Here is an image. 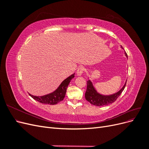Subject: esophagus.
Segmentation results:
<instances>
[{
	"label": "esophagus",
	"instance_id": "obj_1",
	"mask_svg": "<svg viewBox=\"0 0 149 149\" xmlns=\"http://www.w3.org/2000/svg\"><path fill=\"white\" fill-rule=\"evenodd\" d=\"M84 71V68L83 67H82V66L79 67L78 68V70H77V71H76V73H77V75L78 76L82 75Z\"/></svg>",
	"mask_w": 149,
	"mask_h": 149
}]
</instances>
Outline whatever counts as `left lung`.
<instances>
[{
	"mask_svg": "<svg viewBox=\"0 0 149 149\" xmlns=\"http://www.w3.org/2000/svg\"><path fill=\"white\" fill-rule=\"evenodd\" d=\"M122 47V46H121ZM125 55L127 58V53L125 52ZM126 81L124 86L118 92H117L111 95H103L99 93L96 89L94 88L92 82L89 79L87 81V89L85 93V98L91 104L96 106H103L109 105L113 103L118 99L120 94L124 91L126 84Z\"/></svg>",
	"mask_w": 149,
	"mask_h": 149,
	"instance_id": "1",
	"label": "left lung"
}]
</instances>
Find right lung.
Segmentation results:
<instances>
[{
    "mask_svg": "<svg viewBox=\"0 0 149 149\" xmlns=\"http://www.w3.org/2000/svg\"><path fill=\"white\" fill-rule=\"evenodd\" d=\"M74 77V73L70 76L69 77L66 78L63 82L60 84L58 88L54 91L53 92L46 94V95L41 96H37L31 95L29 93V95L34 99L35 100L37 101L42 104H45L49 105H55L57 103L60 102V101L63 100V99L65 96L66 89L68 86L69 85L71 80Z\"/></svg>",
    "mask_w": 149,
    "mask_h": 149,
    "instance_id": "obj_1",
    "label": "right lung"
}]
</instances>
